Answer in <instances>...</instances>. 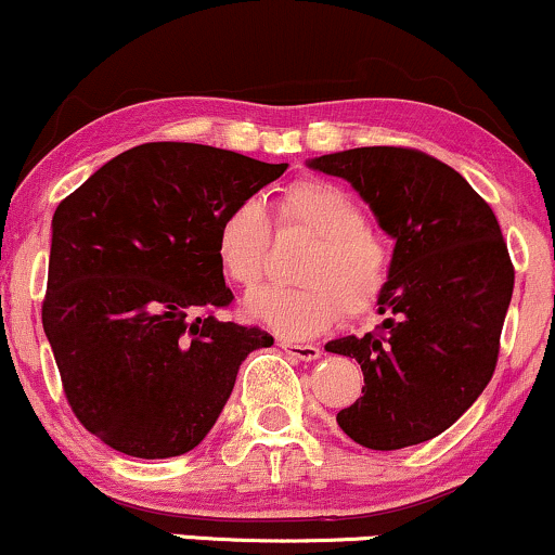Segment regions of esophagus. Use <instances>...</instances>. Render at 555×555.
<instances>
[{"label":"esophagus","instance_id":"esophagus-1","mask_svg":"<svg viewBox=\"0 0 555 555\" xmlns=\"http://www.w3.org/2000/svg\"><path fill=\"white\" fill-rule=\"evenodd\" d=\"M279 347L284 349L289 358L295 360H302V362H313L321 358V349L315 347V344H295V341H279Z\"/></svg>","mask_w":555,"mask_h":555}]
</instances>
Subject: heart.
<instances>
[{
    "mask_svg": "<svg viewBox=\"0 0 555 555\" xmlns=\"http://www.w3.org/2000/svg\"><path fill=\"white\" fill-rule=\"evenodd\" d=\"M276 229L297 227L315 245L297 269V286H273L247 302V313L286 336L305 339L341 321L365 315L384 297L391 279V250L367 227L365 211L349 190L302 177L279 190ZM271 224L258 201H240L216 224L214 256L227 282L256 292L269 263Z\"/></svg>",
    "mask_w": 555,
    "mask_h": 555,
    "instance_id": "heart-1",
    "label": "heart"
}]
</instances>
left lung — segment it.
<instances>
[{
  "instance_id": "1",
  "label": "left lung",
  "mask_w": 555,
  "mask_h": 555,
  "mask_svg": "<svg viewBox=\"0 0 555 555\" xmlns=\"http://www.w3.org/2000/svg\"><path fill=\"white\" fill-rule=\"evenodd\" d=\"M341 177L397 240L378 331L328 341L365 386L336 415L354 443L393 451L430 441L493 378L514 266L495 214L460 171L423 151L371 145L308 162Z\"/></svg>"
}]
</instances>
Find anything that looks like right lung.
<instances>
[{
    "mask_svg": "<svg viewBox=\"0 0 555 555\" xmlns=\"http://www.w3.org/2000/svg\"><path fill=\"white\" fill-rule=\"evenodd\" d=\"M284 169L214 145L143 143L56 206L41 321L75 417L106 446L138 460L188 454L242 360L273 344L214 315L234 299L214 237L227 208Z\"/></svg>",
    "mask_w": 555,
    "mask_h": 555,
    "instance_id": "1",
    "label": "right lung"
}]
</instances>
